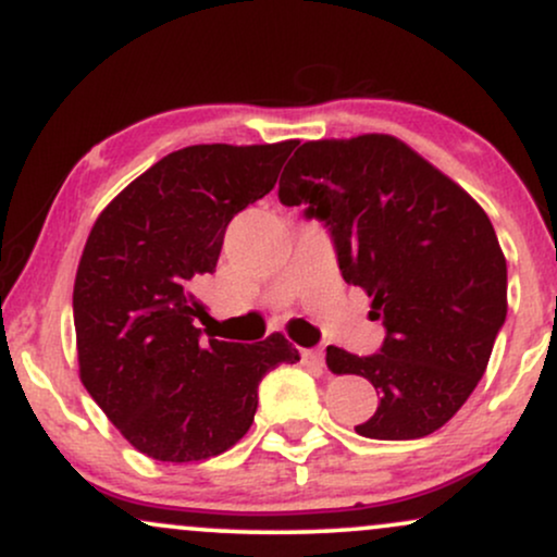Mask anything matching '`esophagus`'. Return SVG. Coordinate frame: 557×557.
<instances>
[{
    "label": "esophagus",
    "instance_id": "obj_1",
    "mask_svg": "<svg viewBox=\"0 0 557 557\" xmlns=\"http://www.w3.org/2000/svg\"><path fill=\"white\" fill-rule=\"evenodd\" d=\"M300 361L311 369H324V356L319 350H300Z\"/></svg>",
    "mask_w": 557,
    "mask_h": 557
}]
</instances>
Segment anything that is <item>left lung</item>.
<instances>
[{
	"label": "left lung",
	"instance_id": "8db88e82",
	"mask_svg": "<svg viewBox=\"0 0 557 557\" xmlns=\"http://www.w3.org/2000/svg\"><path fill=\"white\" fill-rule=\"evenodd\" d=\"M280 201L327 227L348 285L385 327L372 356L327 348L332 374L380 395L361 437L417 440L456 417L487 369L508 314V267L484 209L406 144L382 133L306 140Z\"/></svg>",
	"mask_w": 557,
	"mask_h": 557
}]
</instances>
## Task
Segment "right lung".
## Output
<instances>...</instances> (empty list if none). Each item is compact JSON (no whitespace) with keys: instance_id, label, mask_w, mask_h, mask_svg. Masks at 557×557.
Returning <instances> with one entry per match:
<instances>
[{"instance_id":"obj_1","label":"right lung","mask_w":557,"mask_h":557,"mask_svg":"<svg viewBox=\"0 0 557 557\" xmlns=\"http://www.w3.org/2000/svg\"><path fill=\"white\" fill-rule=\"evenodd\" d=\"M296 140L198 144L136 177L94 222L75 274L81 382L154 461H203L251 426L259 382L300 356L280 332L253 345L203 341L194 296L225 230L264 198Z\"/></svg>"}]
</instances>
